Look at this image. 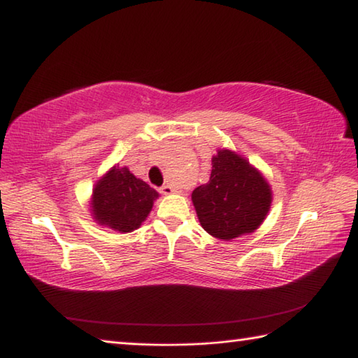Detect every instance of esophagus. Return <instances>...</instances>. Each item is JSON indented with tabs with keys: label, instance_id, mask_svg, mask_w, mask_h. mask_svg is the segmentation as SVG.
I'll use <instances>...</instances> for the list:
<instances>
[{
	"label": "esophagus",
	"instance_id": "1",
	"mask_svg": "<svg viewBox=\"0 0 358 358\" xmlns=\"http://www.w3.org/2000/svg\"><path fill=\"white\" fill-rule=\"evenodd\" d=\"M159 192H162L163 195H171L173 192V187L171 185H164L159 187Z\"/></svg>",
	"mask_w": 358,
	"mask_h": 358
}]
</instances>
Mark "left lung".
Here are the masks:
<instances>
[{
  "mask_svg": "<svg viewBox=\"0 0 358 358\" xmlns=\"http://www.w3.org/2000/svg\"><path fill=\"white\" fill-rule=\"evenodd\" d=\"M192 203L203 229L229 241L260 227L271 209L272 189L245 157L218 149L210 178L192 192Z\"/></svg>",
  "mask_w": 358,
  "mask_h": 358,
  "instance_id": "8db88e82",
  "label": "left lung"
}]
</instances>
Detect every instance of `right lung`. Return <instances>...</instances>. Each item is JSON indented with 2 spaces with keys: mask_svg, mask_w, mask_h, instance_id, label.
Masks as SVG:
<instances>
[{
  "mask_svg": "<svg viewBox=\"0 0 358 358\" xmlns=\"http://www.w3.org/2000/svg\"><path fill=\"white\" fill-rule=\"evenodd\" d=\"M158 199V192L136 178L126 166L110 167L96 180L90 199V214L100 226L121 234L138 229Z\"/></svg>",
  "mask_w": 358,
  "mask_h": 358,
  "instance_id": "add662e5",
  "label": "right lung"
}]
</instances>
